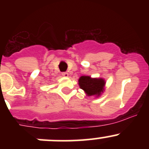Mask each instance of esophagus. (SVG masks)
Listing matches in <instances>:
<instances>
[{"label": "esophagus", "mask_w": 149, "mask_h": 149, "mask_svg": "<svg viewBox=\"0 0 149 149\" xmlns=\"http://www.w3.org/2000/svg\"><path fill=\"white\" fill-rule=\"evenodd\" d=\"M62 75H63V77H68V73H67V72H63V73H62Z\"/></svg>", "instance_id": "esophagus-1"}]
</instances>
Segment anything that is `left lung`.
Here are the masks:
<instances>
[{"label": "left lung", "mask_w": 149, "mask_h": 149, "mask_svg": "<svg viewBox=\"0 0 149 149\" xmlns=\"http://www.w3.org/2000/svg\"><path fill=\"white\" fill-rule=\"evenodd\" d=\"M78 82L81 89L88 96H100L104 90L105 81L103 78H92L89 76H81Z\"/></svg>", "instance_id": "left-lung-1"}]
</instances>
